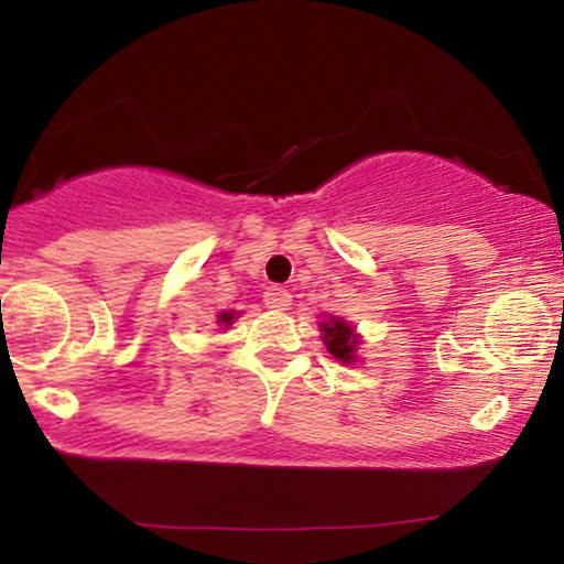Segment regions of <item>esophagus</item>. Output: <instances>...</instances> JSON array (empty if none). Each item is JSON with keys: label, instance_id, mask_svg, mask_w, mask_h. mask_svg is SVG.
<instances>
[{"label": "esophagus", "instance_id": "obj_1", "mask_svg": "<svg viewBox=\"0 0 564 564\" xmlns=\"http://www.w3.org/2000/svg\"><path fill=\"white\" fill-rule=\"evenodd\" d=\"M264 305L272 311H288L290 307V292L284 288H269L264 292Z\"/></svg>", "mask_w": 564, "mask_h": 564}]
</instances>
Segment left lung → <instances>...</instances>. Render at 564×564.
Masks as SVG:
<instances>
[{
	"label": "left lung",
	"mask_w": 564,
	"mask_h": 564,
	"mask_svg": "<svg viewBox=\"0 0 564 564\" xmlns=\"http://www.w3.org/2000/svg\"><path fill=\"white\" fill-rule=\"evenodd\" d=\"M321 328L326 349L334 354L336 359H341L344 365H349L354 359V349H357V336H354L351 326H346V323L338 318H328V323H321Z\"/></svg>",
	"instance_id": "8db88e82"
}]
</instances>
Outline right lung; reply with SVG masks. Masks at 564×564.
Returning a JSON list of instances; mask_svg holds the SVG:
<instances>
[{"instance_id": "right-lung-1", "label": "right lung", "mask_w": 564, "mask_h": 564, "mask_svg": "<svg viewBox=\"0 0 564 564\" xmlns=\"http://www.w3.org/2000/svg\"><path fill=\"white\" fill-rule=\"evenodd\" d=\"M230 321H234V313H220L218 323H226V326H230Z\"/></svg>"}]
</instances>
